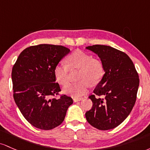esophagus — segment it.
Returning <instances> with one entry per match:
<instances>
[{
	"label": "esophagus",
	"instance_id": "esophagus-1",
	"mask_svg": "<svg viewBox=\"0 0 150 150\" xmlns=\"http://www.w3.org/2000/svg\"><path fill=\"white\" fill-rule=\"evenodd\" d=\"M82 99H83V98H74V101L78 102V101H80V100H81Z\"/></svg>",
	"mask_w": 150,
	"mask_h": 150
}]
</instances>
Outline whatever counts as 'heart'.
I'll return each mask as SVG.
<instances>
[{"mask_svg":"<svg viewBox=\"0 0 150 150\" xmlns=\"http://www.w3.org/2000/svg\"><path fill=\"white\" fill-rule=\"evenodd\" d=\"M67 64H58L54 67L55 79L61 85H65L69 81L70 69H80L76 83L67 84L64 87V93L79 97L88 91L89 86L96 85L101 81L105 74L102 62L98 59L92 58L88 54L81 50H76L71 53L66 59Z\"/></svg>","mask_w":150,"mask_h":150,"instance_id":"b5f03b06","label":"heart"}]
</instances>
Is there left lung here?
Wrapping results in <instances>:
<instances>
[{
  "label": "left lung",
  "instance_id": "left-lung-1",
  "mask_svg": "<svg viewBox=\"0 0 150 150\" xmlns=\"http://www.w3.org/2000/svg\"><path fill=\"white\" fill-rule=\"evenodd\" d=\"M86 49L100 57L105 74L93 94L88 96L93 106L86 112V118L91 125L100 130L113 129L125 120L135 103L138 73L131 59L123 52L100 45Z\"/></svg>",
  "mask_w": 150,
  "mask_h": 150
}]
</instances>
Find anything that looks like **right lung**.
Returning <instances> with one entry per match:
<instances>
[{"label": "right lung", "mask_w": 150, "mask_h": 150, "mask_svg": "<svg viewBox=\"0 0 150 150\" xmlns=\"http://www.w3.org/2000/svg\"><path fill=\"white\" fill-rule=\"evenodd\" d=\"M69 48L35 45L20 54L12 69L13 98L24 117L37 128L52 129L61 125L73 100L61 91L54 70Z\"/></svg>", "instance_id": "1"}]
</instances>
